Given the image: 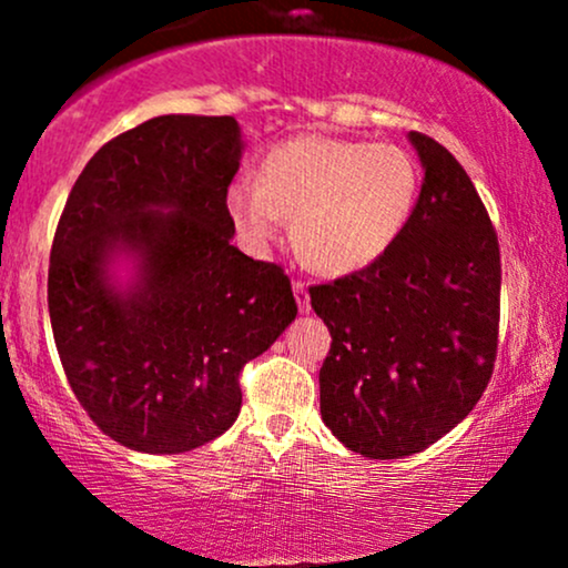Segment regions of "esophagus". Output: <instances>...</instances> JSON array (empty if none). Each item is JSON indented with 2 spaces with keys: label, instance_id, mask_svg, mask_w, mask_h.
<instances>
[{
  "label": "esophagus",
  "instance_id": "obj_1",
  "mask_svg": "<svg viewBox=\"0 0 568 568\" xmlns=\"http://www.w3.org/2000/svg\"><path fill=\"white\" fill-rule=\"evenodd\" d=\"M293 296H296L298 310H302V312H310L312 310L310 293H306V285L302 283V280H296V283H293Z\"/></svg>",
  "mask_w": 568,
  "mask_h": 568
}]
</instances>
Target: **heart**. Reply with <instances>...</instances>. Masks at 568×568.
<instances>
[{
    "label": "heart",
    "instance_id": "heart-1",
    "mask_svg": "<svg viewBox=\"0 0 568 568\" xmlns=\"http://www.w3.org/2000/svg\"><path fill=\"white\" fill-rule=\"evenodd\" d=\"M422 173L406 149L304 133L277 143L258 165V184L234 179L226 213L251 245L277 237L293 219V245L323 275L368 270L406 230Z\"/></svg>",
    "mask_w": 568,
    "mask_h": 568
}]
</instances>
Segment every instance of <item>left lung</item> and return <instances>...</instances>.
<instances>
[{
  "mask_svg": "<svg viewBox=\"0 0 568 568\" xmlns=\"http://www.w3.org/2000/svg\"><path fill=\"white\" fill-rule=\"evenodd\" d=\"M408 141L425 181L406 230L368 270L310 288L334 338L323 422L368 459L419 454L452 433L497 357V232L454 154L429 135Z\"/></svg>",
  "mask_w": 568,
  "mask_h": 568,
  "instance_id": "left-lung-1",
  "label": "left lung"
}]
</instances>
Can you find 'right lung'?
Instances as JSON below:
<instances>
[{"mask_svg": "<svg viewBox=\"0 0 568 568\" xmlns=\"http://www.w3.org/2000/svg\"><path fill=\"white\" fill-rule=\"evenodd\" d=\"M234 116L165 114L103 143L58 221L48 310L77 400L109 438L184 454L243 406L240 368L296 317L291 280L232 245Z\"/></svg>", "mask_w": 568, "mask_h": 568, "instance_id": "right-lung-1", "label": "right lung"}]
</instances>
